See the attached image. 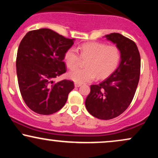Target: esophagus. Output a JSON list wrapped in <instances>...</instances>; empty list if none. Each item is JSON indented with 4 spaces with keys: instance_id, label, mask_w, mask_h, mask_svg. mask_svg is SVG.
<instances>
[{
    "instance_id": "34e87169",
    "label": "esophagus",
    "mask_w": 158,
    "mask_h": 158,
    "mask_svg": "<svg viewBox=\"0 0 158 158\" xmlns=\"http://www.w3.org/2000/svg\"><path fill=\"white\" fill-rule=\"evenodd\" d=\"M81 85L79 84V83H77V82L75 83V87H77V88H79V87H80Z\"/></svg>"
}]
</instances>
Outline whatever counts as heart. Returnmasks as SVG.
Here are the masks:
<instances>
[{"label": "heart", "instance_id": "obj_1", "mask_svg": "<svg viewBox=\"0 0 158 158\" xmlns=\"http://www.w3.org/2000/svg\"><path fill=\"white\" fill-rule=\"evenodd\" d=\"M80 56L74 48L65 52L64 59L67 67L73 69L79 65L81 58L86 59L85 68H76L68 73L70 79L77 83L92 81L97 77L106 78L118 66L121 59L119 49L117 46L100 42H90L78 47Z\"/></svg>", "mask_w": 158, "mask_h": 158}]
</instances>
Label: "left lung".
<instances>
[{
    "mask_svg": "<svg viewBox=\"0 0 158 158\" xmlns=\"http://www.w3.org/2000/svg\"><path fill=\"white\" fill-rule=\"evenodd\" d=\"M106 37L120 50V63L109 77L90 85L85 107L94 117L107 120L118 117L131 104L139 79L140 55L135 41L121 34L114 32Z\"/></svg>",
    "mask_w": 158,
    "mask_h": 158,
    "instance_id": "obj_1",
    "label": "left lung"
}]
</instances>
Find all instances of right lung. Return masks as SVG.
<instances>
[{
    "label": "right lung",
    "mask_w": 158,
    "mask_h": 158,
    "mask_svg": "<svg viewBox=\"0 0 158 158\" xmlns=\"http://www.w3.org/2000/svg\"><path fill=\"white\" fill-rule=\"evenodd\" d=\"M73 40L47 28L28 32L21 40L16 58L18 81L23 101L35 113L57 112L74 88L71 80L54 81L66 72L63 59Z\"/></svg>",
    "instance_id": "1"
}]
</instances>
